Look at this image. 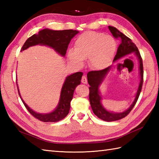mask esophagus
Masks as SVG:
<instances>
[{
	"instance_id": "esophagus-1",
	"label": "esophagus",
	"mask_w": 159,
	"mask_h": 159,
	"mask_svg": "<svg viewBox=\"0 0 159 159\" xmlns=\"http://www.w3.org/2000/svg\"><path fill=\"white\" fill-rule=\"evenodd\" d=\"M81 82L84 84H87V77L85 76H83L82 77V79H81Z\"/></svg>"
}]
</instances>
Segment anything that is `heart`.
I'll return each instance as SVG.
<instances>
[{"instance_id": "1", "label": "heart", "mask_w": 159, "mask_h": 159, "mask_svg": "<svg viewBox=\"0 0 159 159\" xmlns=\"http://www.w3.org/2000/svg\"><path fill=\"white\" fill-rule=\"evenodd\" d=\"M75 49H70L67 57L78 66L89 59L92 69L102 70L110 65L116 51L117 43L113 38L104 33L87 31L80 35L74 43Z\"/></svg>"}]
</instances>
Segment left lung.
Here are the masks:
<instances>
[{
    "label": "left lung",
    "instance_id": "8db88e82",
    "mask_svg": "<svg viewBox=\"0 0 159 159\" xmlns=\"http://www.w3.org/2000/svg\"><path fill=\"white\" fill-rule=\"evenodd\" d=\"M109 29L110 30L111 33H112L114 38L116 39H119L121 42L120 44L117 48V53L114 57L113 61L118 60L123 57L130 55L132 53H134V55H136V56L138 57V59H139L141 78L139 85V87H138L137 92L136 93L135 99H134L133 104H131V106L128 108L126 111H124L122 113H113L110 112V111H108L102 107L100 102L102 98H101V96H100L99 92V86L103 81L104 77H105L107 73L109 72L111 67L109 66L102 70L91 71V72H89L87 73V80H88V83L90 85L89 88V98L91 107H92V109L93 111L94 114H95L96 116H98V117H99L100 119L104 121H113L122 119V118L128 116V113L130 112L131 110L133 109V107L135 105L137 101L138 98H139L141 88H142L143 85V61L142 58H141V57L140 52L136 45L132 42V40L129 38H128L127 36L123 34L122 33L120 32L119 30L117 29L116 27L109 26Z\"/></svg>",
    "mask_w": 159,
    "mask_h": 159
}]
</instances>
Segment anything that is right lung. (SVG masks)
Masks as SVG:
<instances>
[{
	"label": "right lung",
	"mask_w": 159,
	"mask_h": 159,
	"mask_svg": "<svg viewBox=\"0 0 159 159\" xmlns=\"http://www.w3.org/2000/svg\"><path fill=\"white\" fill-rule=\"evenodd\" d=\"M77 33H79V31L72 29L63 30V31H53L48 29H43L38 33V35L34 34L27 39L22 47L21 51L28 48L30 46L40 44L51 47L61 55L65 56L71 39ZM83 74V72H78L71 74L66 78L61 92L58 106L55 111L50 113H38L30 109L22 99L18 87L19 96L26 109L36 119L43 122H57L65 118L69 113L70 102L73 98L74 89L77 85L80 84Z\"/></svg>",
	"instance_id": "1"
}]
</instances>
